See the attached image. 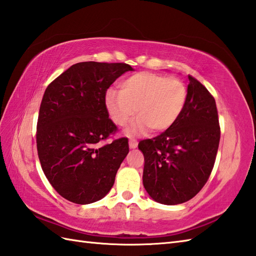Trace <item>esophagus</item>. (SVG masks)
I'll use <instances>...</instances> for the list:
<instances>
[{
    "label": "esophagus",
    "instance_id": "34e87169",
    "mask_svg": "<svg viewBox=\"0 0 256 256\" xmlns=\"http://www.w3.org/2000/svg\"><path fill=\"white\" fill-rule=\"evenodd\" d=\"M128 145H130V148H136V146H138L136 140H134V138L130 140H128Z\"/></svg>",
    "mask_w": 256,
    "mask_h": 256
}]
</instances>
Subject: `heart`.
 Masks as SVG:
<instances>
[{"label":"heart","mask_w":256,"mask_h":256,"mask_svg":"<svg viewBox=\"0 0 256 256\" xmlns=\"http://www.w3.org/2000/svg\"><path fill=\"white\" fill-rule=\"evenodd\" d=\"M120 89L108 90L104 103L111 120L120 126L135 112L140 114L126 130L130 135L148 128L154 132L170 128L184 111L188 96L187 86L180 79L146 72L124 79Z\"/></svg>","instance_id":"1"}]
</instances>
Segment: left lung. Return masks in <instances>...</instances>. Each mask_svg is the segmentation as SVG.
<instances>
[{"instance_id":"obj_1","label":"left lung","mask_w":256,"mask_h":256,"mask_svg":"<svg viewBox=\"0 0 256 256\" xmlns=\"http://www.w3.org/2000/svg\"><path fill=\"white\" fill-rule=\"evenodd\" d=\"M188 96L172 126L158 136L143 140V184L156 202L179 204L194 198L208 180L220 142L214 98L188 76Z\"/></svg>"}]
</instances>
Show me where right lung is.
<instances>
[{
    "mask_svg": "<svg viewBox=\"0 0 256 256\" xmlns=\"http://www.w3.org/2000/svg\"><path fill=\"white\" fill-rule=\"evenodd\" d=\"M133 70L122 62H78L47 86L37 121L38 158L54 189L72 202L104 197L128 153L125 138L100 142L116 131L106 108V90Z\"/></svg>",
    "mask_w": 256,
    "mask_h": 256,
    "instance_id": "right-lung-1",
    "label": "right lung"
}]
</instances>
